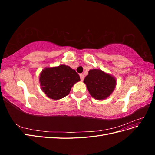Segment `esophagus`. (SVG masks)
Returning a JSON list of instances; mask_svg holds the SVG:
<instances>
[{"label":"esophagus","instance_id":"1","mask_svg":"<svg viewBox=\"0 0 155 155\" xmlns=\"http://www.w3.org/2000/svg\"><path fill=\"white\" fill-rule=\"evenodd\" d=\"M79 76H80V79H81V81H83L84 78H85V77H84V75H83V74H81L80 75H79Z\"/></svg>","mask_w":155,"mask_h":155}]
</instances>
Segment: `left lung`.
<instances>
[{
  "label": "left lung",
  "instance_id": "8db88e82",
  "mask_svg": "<svg viewBox=\"0 0 155 155\" xmlns=\"http://www.w3.org/2000/svg\"><path fill=\"white\" fill-rule=\"evenodd\" d=\"M91 96L96 100H104L114 90L116 81L111 75L99 69L89 70L88 76L84 79Z\"/></svg>",
  "mask_w": 155,
  "mask_h": 155
}]
</instances>
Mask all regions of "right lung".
<instances>
[{"instance_id": "right-lung-1", "label": "right lung", "mask_w": 155, "mask_h": 155, "mask_svg": "<svg viewBox=\"0 0 155 155\" xmlns=\"http://www.w3.org/2000/svg\"><path fill=\"white\" fill-rule=\"evenodd\" d=\"M79 81L80 77L76 70L64 64L45 68L39 78L42 91L53 100L67 96L72 86Z\"/></svg>"}]
</instances>
